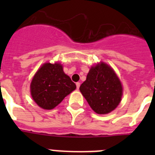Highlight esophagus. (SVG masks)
Returning <instances> with one entry per match:
<instances>
[{"mask_svg": "<svg viewBox=\"0 0 155 155\" xmlns=\"http://www.w3.org/2000/svg\"><path fill=\"white\" fill-rule=\"evenodd\" d=\"M81 84L80 82H77L76 83V86H77V89H79V87H80Z\"/></svg>", "mask_w": 155, "mask_h": 155, "instance_id": "1", "label": "esophagus"}]
</instances>
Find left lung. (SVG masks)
I'll return each instance as SVG.
<instances>
[{
  "mask_svg": "<svg viewBox=\"0 0 155 155\" xmlns=\"http://www.w3.org/2000/svg\"><path fill=\"white\" fill-rule=\"evenodd\" d=\"M80 91L98 114H107L114 110L123 95L121 81L113 68L103 62L91 67Z\"/></svg>",
  "mask_w": 155,
  "mask_h": 155,
  "instance_id": "obj_1",
  "label": "left lung"
}]
</instances>
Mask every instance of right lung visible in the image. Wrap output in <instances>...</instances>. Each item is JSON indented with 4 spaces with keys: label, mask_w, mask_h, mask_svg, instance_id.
<instances>
[{
    "label": "right lung",
    "mask_w": 155,
    "mask_h": 155,
    "mask_svg": "<svg viewBox=\"0 0 155 155\" xmlns=\"http://www.w3.org/2000/svg\"><path fill=\"white\" fill-rule=\"evenodd\" d=\"M76 88V84L63 71L59 63H46L39 68L30 84L31 97L39 107L53 109L68 94Z\"/></svg>",
    "instance_id": "obj_1"
}]
</instances>
